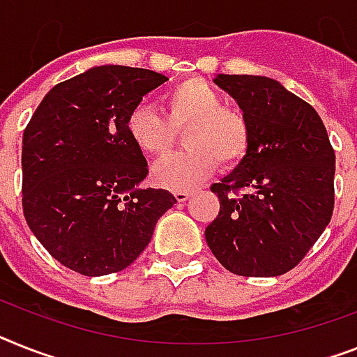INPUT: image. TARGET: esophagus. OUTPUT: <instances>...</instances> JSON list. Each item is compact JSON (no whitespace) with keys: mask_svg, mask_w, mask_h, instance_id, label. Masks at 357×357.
Wrapping results in <instances>:
<instances>
[{"mask_svg":"<svg viewBox=\"0 0 357 357\" xmlns=\"http://www.w3.org/2000/svg\"><path fill=\"white\" fill-rule=\"evenodd\" d=\"M190 197H191V191H185V190L175 191V199L178 200V202H185Z\"/></svg>","mask_w":357,"mask_h":357,"instance_id":"34e87169","label":"esophagus"}]
</instances>
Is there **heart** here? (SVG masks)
Returning <instances> with one entry per match:
<instances>
[{
    "label": "heart",
    "instance_id": "b5f03b06",
    "mask_svg": "<svg viewBox=\"0 0 357 357\" xmlns=\"http://www.w3.org/2000/svg\"><path fill=\"white\" fill-rule=\"evenodd\" d=\"M166 119L149 105H138L126 119V131L147 157L169 155L176 132L184 131V153L162 160L153 169V181L167 190H190L206 181L217 164L238 166L248 157L252 126L238 109L226 107L213 85L200 78H188L167 91Z\"/></svg>",
    "mask_w": 357,
    "mask_h": 357
}]
</instances>
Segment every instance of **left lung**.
<instances>
[{"label": "left lung", "instance_id": "left-lung-1", "mask_svg": "<svg viewBox=\"0 0 357 357\" xmlns=\"http://www.w3.org/2000/svg\"><path fill=\"white\" fill-rule=\"evenodd\" d=\"M215 84L250 120L252 146L231 175L211 184L220 210L206 243L235 275H282L331 222L334 147L316 109L275 79L219 75Z\"/></svg>", "mask_w": 357, "mask_h": 357}]
</instances>
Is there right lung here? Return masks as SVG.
I'll return each mask as SVG.
<instances>
[{"mask_svg":"<svg viewBox=\"0 0 357 357\" xmlns=\"http://www.w3.org/2000/svg\"><path fill=\"white\" fill-rule=\"evenodd\" d=\"M166 76L102 66L54 85L23 131L22 206L52 257L82 275L128 268L176 202L137 188L149 173L126 119Z\"/></svg>","mask_w":357,"mask_h":357,"instance_id":"obj_1","label":"right lung"}]
</instances>
